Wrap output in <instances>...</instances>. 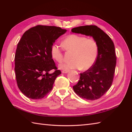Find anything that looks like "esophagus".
<instances>
[{
	"mask_svg": "<svg viewBox=\"0 0 132 132\" xmlns=\"http://www.w3.org/2000/svg\"><path fill=\"white\" fill-rule=\"evenodd\" d=\"M68 72H69V70H62V73H63V74L67 73H68Z\"/></svg>",
	"mask_w": 132,
	"mask_h": 132,
	"instance_id": "34e87169",
	"label": "esophagus"
}]
</instances>
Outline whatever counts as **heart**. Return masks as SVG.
I'll return each mask as SVG.
<instances>
[{"instance_id": "1", "label": "heart", "mask_w": 132, "mask_h": 132, "mask_svg": "<svg viewBox=\"0 0 132 132\" xmlns=\"http://www.w3.org/2000/svg\"><path fill=\"white\" fill-rule=\"evenodd\" d=\"M63 47L68 52H73L70 62H63L59 68L64 70L78 69L86 70L94 65L98 54V45L93 38L78 35L72 34L67 36L62 42ZM52 58L61 63L63 61L64 54L62 48L53 44L51 48Z\"/></svg>"}]
</instances>
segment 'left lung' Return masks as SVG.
<instances>
[{
	"mask_svg": "<svg viewBox=\"0 0 132 132\" xmlns=\"http://www.w3.org/2000/svg\"><path fill=\"white\" fill-rule=\"evenodd\" d=\"M71 31L92 36L98 45L96 60L90 69L80 73L78 82L73 86L74 91L82 98L98 99L113 82L117 59L114 43L109 35L95 25L74 27Z\"/></svg>",
	"mask_w": 132,
	"mask_h": 132,
	"instance_id": "obj_1",
	"label": "left lung"
}]
</instances>
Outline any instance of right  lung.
Here are the masks:
<instances>
[{"label":"right lung","instance_id":"obj_1","mask_svg":"<svg viewBox=\"0 0 132 132\" xmlns=\"http://www.w3.org/2000/svg\"><path fill=\"white\" fill-rule=\"evenodd\" d=\"M67 30L52 26L37 25L23 34L15 55V71L18 86L31 99L45 97L61 74L52 57L53 43ZM55 69L52 74L48 72Z\"/></svg>","mask_w":132,"mask_h":132}]
</instances>
